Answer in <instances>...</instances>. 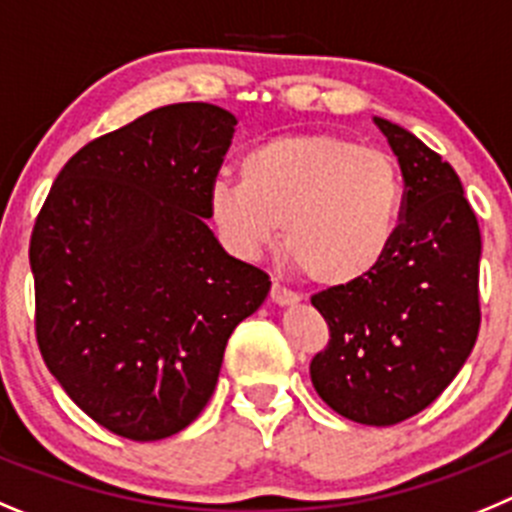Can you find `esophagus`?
Listing matches in <instances>:
<instances>
[{"label": "esophagus", "mask_w": 512, "mask_h": 512, "mask_svg": "<svg viewBox=\"0 0 512 512\" xmlns=\"http://www.w3.org/2000/svg\"><path fill=\"white\" fill-rule=\"evenodd\" d=\"M270 301H273L275 306H296V303L301 301V296H296L293 290L283 288L280 283H273V288H270Z\"/></svg>", "instance_id": "1"}]
</instances>
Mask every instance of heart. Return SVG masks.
I'll return each instance as SVG.
<instances>
[{
    "label": "heart",
    "mask_w": 512,
    "mask_h": 512,
    "mask_svg": "<svg viewBox=\"0 0 512 512\" xmlns=\"http://www.w3.org/2000/svg\"><path fill=\"white\" fill-rule=\"evenodd\" d=\"M242 178H214L206 209L237 257L280 245L308 280L344 288L370 278L390 255L403 214V176L388 153L326 132L257 142Z\"/></svg>",
    "instance_id": "heart-1"
}]
</instances>
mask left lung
<instances>
[{
	"instance_id": "8db88e82",
	"label": "left lung",
	"mask_w": 512,
	"mask_h": 512,
	"mask_svg": "<svg viewBox=\"0 0 512 512\" xmlns=\"http://www.w3.org/2000/svg\"><path fill=\"white\" fill-rule=\"evenodd\" d=\"M372 122L403 173L398 237L370 278L311 298L331 331L311 382L339 416L393 426L434 403L472 354L482 239L454 168L400 124Z\"/></svg>"
}]
</instances>
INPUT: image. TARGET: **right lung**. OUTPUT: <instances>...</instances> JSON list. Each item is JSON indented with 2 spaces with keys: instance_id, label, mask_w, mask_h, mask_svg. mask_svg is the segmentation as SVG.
<instances>
[{
  "instance_id": "add662e5",
  "label": "right lung",
  "mask_w": 512,
  "mask_h": 512,
  "mask_svg": "<svg viewBox=\"0 0 512 512\" xmlns=\"http://www.w3.org/2000/svg\"><path fill=\"white\" fill-rule=\"evenodd\" d=\"M234 124L204 101L142 114L63 165L32 229L40 354L68 398L124 439L196 421L229 336L270 293L206 224Z\"/></svg>"
}]
</instances>
